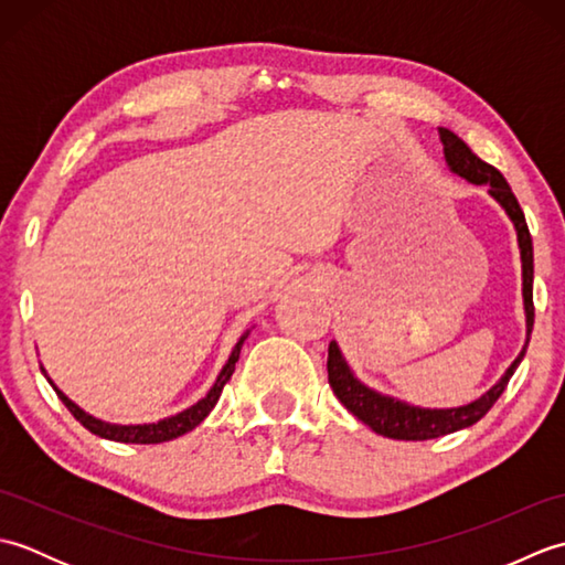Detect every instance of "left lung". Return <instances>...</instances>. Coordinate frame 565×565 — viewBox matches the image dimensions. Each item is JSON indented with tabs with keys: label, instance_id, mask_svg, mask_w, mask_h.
Wrapping results in <instances>:
<instances>
[{
	"label": "left lung",
	"instance_id": "left-lung-1",
	"mask_svg": "<svg viewBox=\"0 0 565 565\" xmlns=\"http://www.w3.org/2000/svg\"><path fill=\"white\" fill-rule=\"evenodd\" d=\"M439 140L444 148V160H447L449 172L466 179V182L488 186V194L498 201V206L508 213V218L514 225L520 245V259H522V301H524V318H526V340L518 359L508 366L505 374L500 376L493 388H488L481 398H476L466 405L456 407H419L413 403H405L393 398V395L379 393L376 388H369L364 381H359L354 371L347 364L338 342H330L328 350V379L332 393L338 395L340 403L350 411L354 417L362 419L364 425L376 431L381 437L388 439H405V441H423L435 439L441 435H451L463 427L476 425L495 401L505 391L508 381L512 379L514 369L520 366L524 359L526 344H530V334L534 328V303H532V286H534V249H532V235L526 227L524 213L520 209L518 199H514L510 184L505 182L493 164L483 162L478 154L466 146V142L451 134L449 128H439Z\"/></svg>",
	"mask_w": 565,
	"mask_h": 565
}]
</instances>
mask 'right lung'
I'll list each match as a JSON object with an SVG mask.
<instances>
[{
  "label": "right lung",
  "instance_id": "add662e5",
  "mask_svg": "<svg viewBox=\"0 0 565 565\" xmlns=\"http://www.w3.org/2000/svg\"><path fill=\"white\" fill-rule=\"evenodd\" d=\"M247 334H249V330H245L243 334H239V340L235 342L231 356H227V362L223 364L221 374L215 376L213 386L209 388V393L203 395L201 401H196L194 405H189L186 411H182V413L158 419V423H140V425L106 423V419H102V417H94V415H89V413H84L75 401H70L67 395L55 386V383L51 381V376H47V371H45L43 366H41V371H43V376L47 379V383H51V386H53V391L57 393V398L65 403V407H67V411H70L72 415H75L77 423H79L82 427H87V429L92 431V435L104 437V439H111V441H124V444H160V441H170V439H177V437L186 435V431L199 427V425L203 423V419L209 417V413L213 411L215 403H218V398H221L223 386H225V383L231 381V376H233L235 362L239 359V350H243Z\"/></svg>",
  "mask_w": 565,
  "mask_h": 565
}]
</instances>
